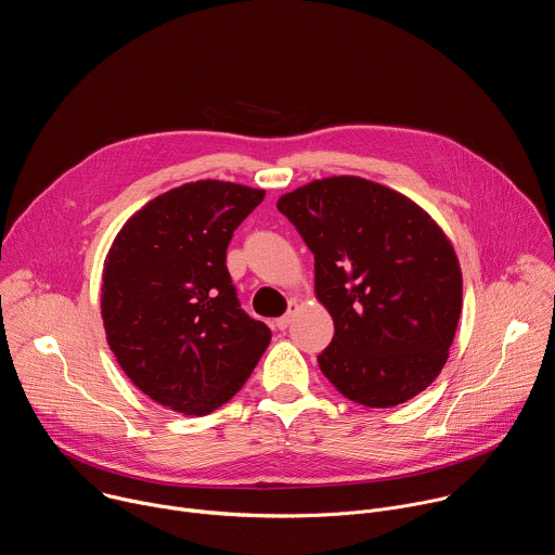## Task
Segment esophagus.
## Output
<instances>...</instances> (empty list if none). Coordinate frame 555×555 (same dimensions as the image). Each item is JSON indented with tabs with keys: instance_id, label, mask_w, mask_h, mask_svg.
Segmentation results:
<instances>
[{
	"instance_id": "obj_1",
	"label": "esophagus",
	"mask_w": 555,
	"mask_h": 555,
	"mask_svg": "<svg viewBox=\"0 0 555 555\" xmlns=\"http://www.w3.org/2000/svg\"><path fill=\"white\" fill-rule=\"evenodd\" d=\"M294 311H296V300H292V302H289V309H287V313H285V315H281V319H276V321H274V327H276V330H281V332H283V330H287V327H289V323H292V315H294Z\"/></svg>"
}]
</instances>
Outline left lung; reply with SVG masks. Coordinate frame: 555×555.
I'll use <instances>...</instances> for the list:
<instances>
[{"mask_svg":"<svg viewBox=\"0 0 555 555\" xmlns=\"http://www.w3.org/2000/svg\"><path fill=\"white\" fill-rule=\"evenodd\" d=\"M276 208L313 253L315 298L334 319L325 377L369 409L409 402L441 373L461 315L459 259L406 195L356 176L313 180Z\"/></svg>","mask_w":555,"mask_h":555,"instance_id":"1","label":"left lung"}]
</instances>
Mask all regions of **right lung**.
Instances as JSON below:
<instances>
[{
    "mask_svg": "<svg viewBox=\"0 0 555 555\" xmlns=\"http://www.w3.org/2000/svg\"><path fill=\"white\" fill-rule=\"evenodd\" d=\"M266 197L199 180L157 195L116 234L101 313L127 377L157 404L208 415L240 390L270 345L225 268L232 232Z\"/></svg>",
    "mask_w": 555,
    "mask_h": 555,
    "instance_id": "add662e5",
    "label": "right lung"
}]
</instances>
